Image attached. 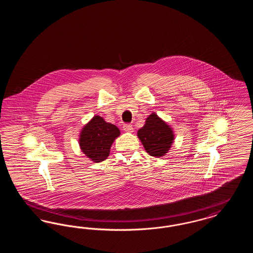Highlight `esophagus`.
I'll list each match as a JSON object with an SVG mask.
<instances>
[{
  "label": "esophagus",
  "instance_id": "34e87169",
  "mask_svg": "<svg viewBox=\"0 0 253 253\" xmlns=\"http://www.w3.org/2000/svg\"><path fill=\"white\" fill-rule=\"evenodd\" d=\"M123 130H124L125 132H132L133 128H132V124H124V125H123Z\"/></svg>",
  "mask_w": 253,
  "mask_h": 253
}]
</instances>
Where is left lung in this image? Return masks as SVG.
Returning a JSON list of instances; mask_svg holds the SVG:
<instances>
[{"label": "left lung", "instance_id": "left-lung-1", "mask_svg": "<svg viewBox=\"0 0 253 253\" xmlns=\"http://www.w3.org/2000/svg\"><path fill=\"white\" fill-rule=\"evenodd\" d=\"M137 136L152 157H163L173 142V132L166 122L155 113L150 115L145 125L137 132Z\"/></svg>", "mask_w": 253, "mask_h": 253}]
</instances>
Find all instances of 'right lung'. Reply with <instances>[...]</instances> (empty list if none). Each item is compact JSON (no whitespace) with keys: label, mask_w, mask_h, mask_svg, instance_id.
<instances>
[{"label":"right lung","mask_w":253,"mask_h":253,"mask_svg":"<svg viewBox=\"0 0 253 253\" xmlns=\"http://www.w3.org/2000/svg\"><path fill=\"white\" fill-rule=\"evenodd\" d=\"M120 134L117 126L96 116L81 132L80 146L86 157L94 162H101L108 157L112 143Z\"/></svg>","instance_id":"right-lung-1"}]
</instances>
